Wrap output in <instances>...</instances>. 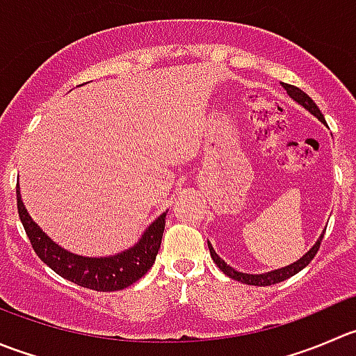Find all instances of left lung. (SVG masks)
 Returning <instances> with one entry per match:
<instances>
[{
    "instance_id": "8db88e82",
    "label": "left lung",
    "mask_w": 356,
    "mask_h": 356,
    "mask_svg": "<svg viewBox=\"0 0 356 356\" xmlns=\"http://www.w3.org/2000/svg\"><path fill=\"white\" fill-rule=\"evenodd\" d=\"M282 85H284V83H282ZM284 88H285V90H287V94L291 95V97L294 99L296 102H298V104H301L302 108L308 109V111L312 113L313 116H316V118H318L320 122L325 123V118H323V115H322V113H320L318 106H316L315 102H313V99L309 97L308 94H305V92H302L301 88H298V86L287 85V83H285V85H284ZM322 238H323V234L318 238V240H316V243L313 245V247L309 248V250L306 252V254L302 255L301 259H299V261L292 262V264L285 266V268H280V270L268 271V273H262V275H248V273H241V271H236V270H234V268H231V266L227 264V262H224L222 259H220L219 255L216 254V250H213V247L210 243H209V250H210V255H212L213 262H216V264H217V268H219V270L222 271L224 275H227V277L233 278V280L241 282V284L257 285V287H266V285H273V284H278V282L287 280V278L294 277L296 273H299V271H301V270H305L306 266H308L309 262L313 261V257H315V255H316V252H318L320 243H322Z\"/></svg>"
}]
</instances>
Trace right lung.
I'll use <instances>...</instances> for the list:
<instances>
[{
	"instance_id": "right-lung-1",
	"label": "right lung",
	"mask_w": 356,
	"mask_h": 356,
	"mask_svg": "<svg viewBox=\"0 0 356 356\" xmlns=\"http://www.w3.org/2000/svg\"><path fill=\"white\" fill-rule=\"evenodd\" d=\"M17 209H19L22 226L38 257L65 280L72 282L79 287L99 292L122 291V289L136 284L139 278H143L149 271L151 266L154 264L158 250H160L161 236H163L165 229V217H167V212L161 213L144 231L140 240L122 254L109 255V257H83V255L71 254V252L58 247L31 219L27 209L20 200L19 184H17Z\"/></svg>"
}]
</instances>
